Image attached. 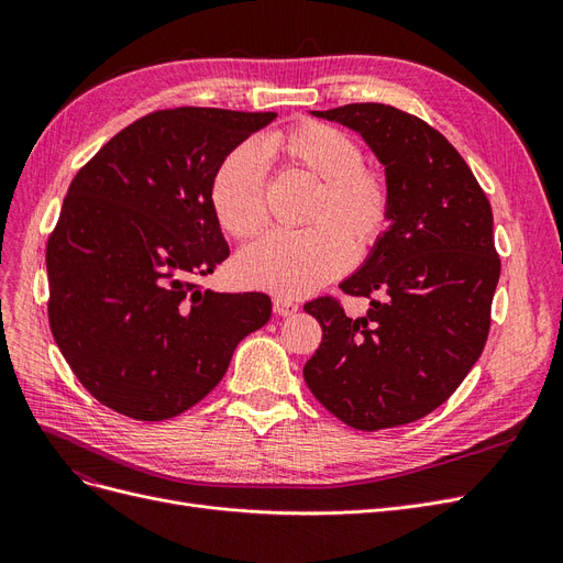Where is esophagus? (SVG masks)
<instances>
[{"instance_id":"esophagus-1","label":"esophagus","mask_w":563,"mask_h":563,"mask_svg":"<svg viewBox=\"0 0 563 563\" xmlns=\"http://www.w3.org/2000/svg\"><path fill=\"white\" fill-rule=\"evenodd\" d=\"M272 305H275V312L279 317H291L298 312V302H294L291 298H284V296H275V300H272Z\"/></svg>"}]
</instances>
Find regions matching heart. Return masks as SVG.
<instances>
[{
  "label": "heart",
  "mask_w": 563,
  "mask_h": 563,
  "mask_svg": "<svg viewBox=\"0 0 563 563\" xmlns=\"http://www.w3.org/2000/svg\"><path fill=\"white\" fill-rule=\"evenodd\" d=\"M261 155L314 185L300 232L272 234L236 258V277L246 286L284 298L305 296L333 282L350 265L352 251L376 249L395 218V197L383 168L364 162L360 141L319 119L265 135ZM218 225L240 242L261 236L267 203L261 157L251 145L228 152L211 180Z\"/></svg>",
  "instance_id": "1"
}]
</instances>
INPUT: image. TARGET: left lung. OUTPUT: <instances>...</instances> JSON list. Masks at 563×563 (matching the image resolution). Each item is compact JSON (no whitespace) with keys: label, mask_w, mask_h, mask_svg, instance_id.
Here are the masks:
<instances>
[{"label":"left lung","mask_w":563,"mask_h":563,"mask_svg":"<svg viewBox=\"0 0 563 563\" xmlns=\"http://www.w3.org/2000/svg\"><path fill=\"white\" fill-rule=\"evenodd\" d=\"M312 114L364 135L385 164L395 218L340 284L371 300L364 317H347L333 296L305 302L323 335L302 376L350 428H399L444 404L484 352L500 279L490 203L460 152L420 117L383 103Z\"/></svg>","instance_id":"left-lung-1"}]
</instances>
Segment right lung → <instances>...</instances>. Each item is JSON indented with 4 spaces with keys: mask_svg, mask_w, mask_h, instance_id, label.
Listing matches in <instances>:
<instances>
[{
    "mask_svg": "<svg viewBox=\"0 0 563 563\" xmlns=\"http://www.w3.org/2000/svg\"><path fill=\"white\" fill-rule=\"evenodd\" d=\"M275 112L168 108L119 131L73 178L48 234V327L89 395L133 420L199 404L265 327V294L197 279L230 255L211 180Z\"/></svg>",
    "mask_w": 563,
    "mask_h": 563,
    "instance_id": "right-lung-1",
    "label": "right lung"
}]
</instances>
